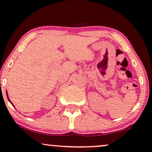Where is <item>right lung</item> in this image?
Masks as SVG:
<instances>
[{"label": "right lung", "mask_w": 152, "mask_h": 152, "mask_svg": "<svg viewBox=\"0 0 152 152\" xmlns=\"http://www.w3.org/2000/svg\"><path fill=\"white\" fill-rule=\"evenodd\" d=\"M7 98H8V96H7ZM9 101H10V99H9ZM10 103H11V104H12V102H10Z\"/></svg>", "instance_id": "add662e5"}]
</instances>
